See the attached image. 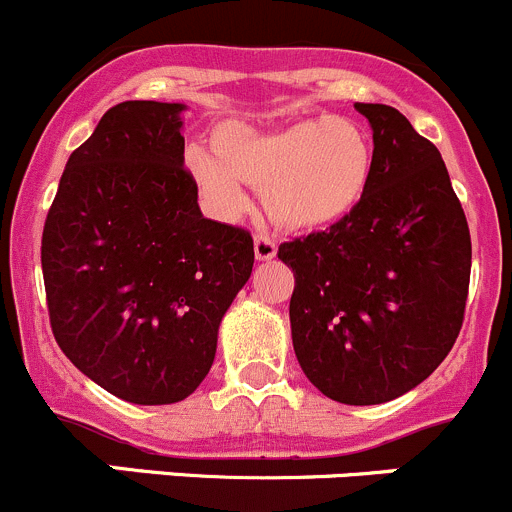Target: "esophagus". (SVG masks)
<instances>
[{"label":"esophagus","instance_id":"34e87169","mask_svg":"<svg viewBox=\"0 0 512 512\" xmlns=\"http://www.w3.org/2000/svg\"><path fill=\"white\" fill-rule=\"evenodd\" d=\"M277 255V242L270 235H255V257L257 260H272Z\"/></svg>","mask_w":512,"mask_h":512}]
</instances>
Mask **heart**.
I'll list each match as a JSON object with an SVG mask.
<instances>
[{"label":"heart","mask_w":512,"mask_h":512,"mask_svg":"<svg viewBox=\"0 0 512 512\" xmlns=\"http://www.w3.org/2000/svg\"><path fill=\"white\" fill-rule=\"evenodd\" d=\"M213 153L188 151V170L210 208L235 218L247 188L262 190L267 215L287 230H327L352 215L374 173V148L359 123L342 116L292 121L275 131L225 123Z\"/></svg>","instance_id":"heart-1"}]
</instances>
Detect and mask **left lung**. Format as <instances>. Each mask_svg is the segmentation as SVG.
<instances>
[{"label":"left lung","mask_w":512,"mask_h":512,"mask_svg":"<svg viewBox=\"0 0 512 512\" xmlns=\"http://www.w3.org/2000/svg\"><path fill=\"white\" fill-rule=\"evenodd\" d=\"M374 131V173L342 223L282 242L292 267V344L307 379L349 406L384 404L456 344L471 232L446 163L404 113L354 103Z\"/></svg>","instance_id":"1"}]
</instances>
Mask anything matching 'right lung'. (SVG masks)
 I'll return each mask as SVG.
<instances>
[{
  "label": "right lung",
  "instance_id": "obj_1",
  "mask_svg": "<svg viewBox=\"0 0 512 512\" xmlns=\"http://www.w3.org/2000/svg\"><path fill=\"white\" fill-rule=\"evenodd\" d=\"M183 108H108L69 156L41 235L56 344L108 394L143 406L198 389L255 262L245 227L200 213Z\"/></svg>",
  "mask_w": 512,
  "mask_h": 512
}]
</instances>
